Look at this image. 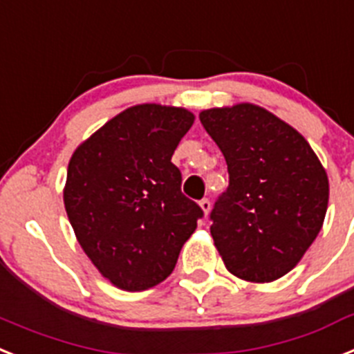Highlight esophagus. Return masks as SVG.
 Listing matches in <instances>:
<instances>
[{
  "label": "esophagus",
  "mask_w": 354,
  "mask_h": 354,
  "mask_svg": "<svg viewBox=\"0 0 354 354\" xmlns=\"http://www.w3.org/2000/svg\"><path fill=\"white\" fill-rule=\"evenodd\" d=\"M198 206H201V209L204 211V214H207L211 209V201L209 198H202V201L198 202Z\"/></svg>",
  "instance_id": "esophagus-1"
}]
</instances>
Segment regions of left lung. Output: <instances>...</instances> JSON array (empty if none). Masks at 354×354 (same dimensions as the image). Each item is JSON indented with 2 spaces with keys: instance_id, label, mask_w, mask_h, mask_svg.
I'll return each instance as SVG.
<instances>
[{
  "instance_id": "left-lung-1",
  "label": "left lung",
  "mask_w": 354,
  "mask_h": 354,
  "mask_svg": "<svg viewBox=\"0 0 354 354\" xmlns=\"http://www.w3.org/2000/svg\"><path fill=\"white\" fill-rule=\"evenodd\" d=\"M201 122L229 171L209 214L214 245L234 276L279 279L321 231L328 175L303 136L258 105L202 111Z\"/></svg>"
}]
</instances>
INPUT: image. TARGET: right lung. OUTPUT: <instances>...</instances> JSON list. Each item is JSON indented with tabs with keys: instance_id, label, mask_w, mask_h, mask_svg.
<instances>
[{
	"instance_id": "add662e5",
	"label": "right lung",
	"mask_w": 354,
	"mask_h": 354,
	"mask_svg": "<svg viewBox=\"0 0 354 354\" xmlns=\"http://www.w3.org/2000/svg\"><path fill=\"white\" fill-rule=\"evenodd\" d=\"M186 109H127L75 150L64 206L84 252L118 288L140 292L170 276L204 216L180 192L171 162L193 125Z\"/></svg>"
}]
</instances>
